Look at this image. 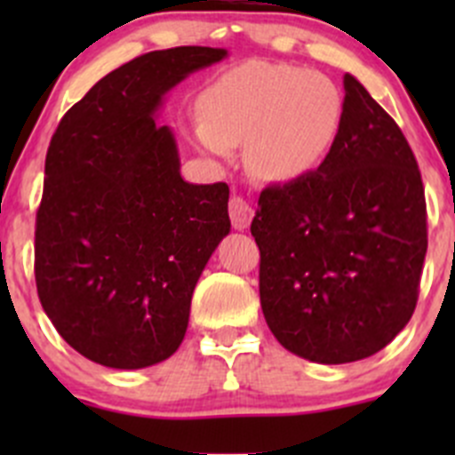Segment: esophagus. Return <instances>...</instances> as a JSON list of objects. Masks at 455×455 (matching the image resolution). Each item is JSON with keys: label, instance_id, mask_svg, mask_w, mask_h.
<instances>
[{"label": "esophagus", "instance_id": "obj_1", "mask_svg": "<svg viewBox=\"0 0 455 455\" xmlns=\"http://www.w3.org/2000/svg\"><path fill=\"white\" fill-rule=\"evenodd\" d=\"M228 215H231L233 228H237V231H244V228L251 224V220H253L255 211L244 198H240V196H233L231 202H228Z\"/></svg>", "mask_w": 455, "mask_h": 455}]
</instances>
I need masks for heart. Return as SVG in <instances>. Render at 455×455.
Returning a JSON list of instances; mask_svg holds the SVG:
<instances>
[{"mask_svg": "<svg viewBox=\"0 0 455 455\" xmlns=\"http://www.w3.org/2000/svg\"><path fill=\"white\" fill-rule=\"evenodd\" d=\"M206 121L196 123L204 149L227 156L246 142L253 173L291 182L323 164L343 125V96L325 75L288 63L249 61L224 72L204 100Z\"/></svg>", "mask_w": 455, "mask_h": 455, "instance_id": "b5f03b06", "label": "heart"}]
</instances>
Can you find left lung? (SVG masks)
Segmentation results:
<instances>
[{"instance_id":"obj_1","label":"left lung","mask_w":455,"mask_h":455,"mask_svg":"<svg viewBox=\"0 0 455 455\" xmlns=\"http://www.w3.org/2000/svg\"><path fill=\"white\" fill-rule=\"evenodd\" d=\"M343 125L319 169L261 191L266 323L292 355L339 365L368 359L407 325L427 253L419 164L394 118L352 75Z\"/></svg>"}]
</instances>
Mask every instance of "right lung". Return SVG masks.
<instances>
[{"mask_svg":"<svg viewBox=\"0 0 455 455\" xmlns=\"http://www.w3.org/2000/svg\"><path fill=\"white\" fill-rule=\"evenodd\" d=\"M227 57L204 45L142 54L72 105L50 140L36 292L57 332L105 368H149L180 347L196 283L231 231L228 187L187 182L176 136L156 123L169 90Z\"/></svg>","mask_w":455,"mask_h":455,"instance_id":"1","label":"right lung"}]
</instances>
